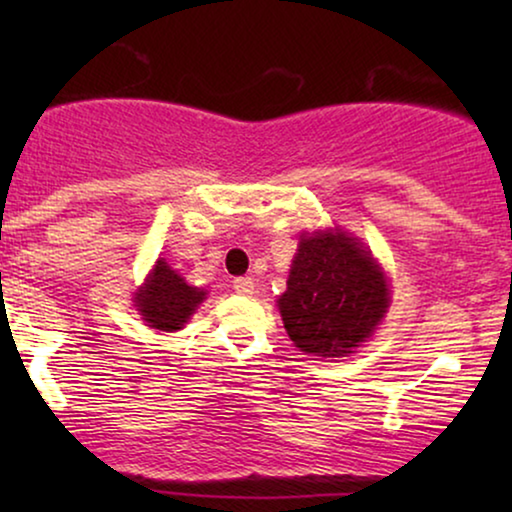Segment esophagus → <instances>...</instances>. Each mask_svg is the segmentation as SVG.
<instances>
[{
    "instance_id": "34e87169",
    "label": "esophagus",
    "mask_w": 512,
    "mask_h": 512,
    "mask_svg": "<svg viewBox=\"0 0 512 512\" xmlns=\"http://www.w3.org/2000/svg\"><path fill=\"white\" fill-rule=\"evenodd\" d=\"M233 289L240 293V296H251V293H254V279H251V277H237L233 282Z\"/></svg>"
}]
</instances>
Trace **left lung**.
<instances>
[{"label":"left lung","mask_w":512,"mask_h":512,"mask_svg":"<svg viewBox=\"0 0 512 512\" xmlns=\"http://www.w3.org/2000/svg\"><path fill=\"white\" fill-rule=\"evenodd\" d=\"M389 307L382 270L340 230L300 237L279 298L284 328L300 352L345 356L366 342Z\"/></svg>","instance_id":"obj_1"}]
</instances>
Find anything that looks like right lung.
Returning a JSON list of instances; mask_svg holds the SVG:
<instances>
[{"instance_id": "right-lung-1", "label": "right lung", "mask_w": 512, "mask_h": 512, "mask_svg": "<svg viewBox=\"0 0 512 512\" xmlns=\"http://www.w3.org/2000/svg\"><path fill=\"white\" fill-rule=\"evenodd\" d=\"M205 291L188 286L165 261H158L156 270L137 293V307L146 324L158 331H177L191 319L195 307L202 303Z\"/></svg>"}]
</instances>
